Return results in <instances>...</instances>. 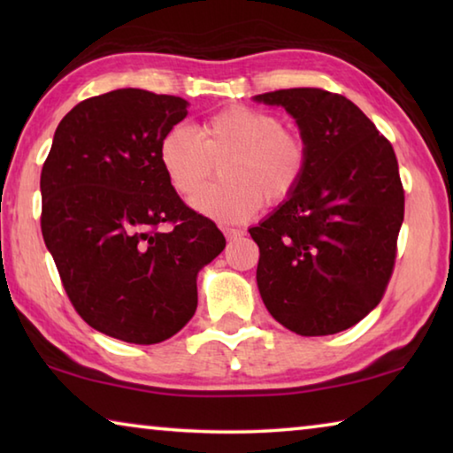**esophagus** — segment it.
Here are the masks:
<instances>
[{
	"mask_svg": "<svg viewBox=\"0 0 453 453\" xmlns=\"http://www.w3.org/2000/svg\"><path fill=\"white\" fill-rule=\"evenodd\" d=\"M224 234L227 237V242H235V240H242V237H243L242 229H234V227H226Z\"/></svg>",
	"mask_w": 453,
	"mask_h": 453,
	"instance_id": "esophagus-1",
	"label": "esophagus"
}]
</instances>
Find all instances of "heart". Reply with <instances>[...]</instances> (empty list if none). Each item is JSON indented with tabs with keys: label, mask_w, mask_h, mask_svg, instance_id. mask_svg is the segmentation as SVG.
<instances>
[{
	"label": "heart",
	"mask_w": 453,
	"mask_h": 453,
	"mask_svg": "<svg viewBox=\"0 0 453 453\" xmlns=\"http://www.w3.org/2000/svg\"><path fill=\"white\" fill-rule=\"evenodd\" d=\"M219 163L216 187L201 188ZM159 164L175 194L193 197L202 216L219 224H242L264 208L288 203L305 180L310 145L272 111L229 105L205 121L196 134L173 126L159 142Z\"/></svg>",
	"instance_id": "1"
}]
</instances>
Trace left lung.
<instances>
[{
  "instance_id": "obj_1",
  "label": "left lung",
  "mask_w": 453,
  "mask_h": 453,
  "mask_svg": "<svg viewBox=\"0 0 453 453\" xmlns=\"http://www.w3.org/2000/svg\"><path fill=\"white\" fill-rule=\"evenodd\" d=\"M310 145L305 180L288 203L251 227L267 311L300 335L356 326L394 273L403 186L392 143L348 97L319 88L275 89Z\"/></svg>"
}]
</instances>
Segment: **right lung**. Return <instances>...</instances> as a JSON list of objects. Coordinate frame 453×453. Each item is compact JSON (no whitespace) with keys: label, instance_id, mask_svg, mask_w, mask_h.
Instances as JSON below:
<instances>
[{"label":"right lung","instance_id":"obj_1","mask_svg":"<svg viewBox=\"0 0 453 453\" xmlns=\"http://www.w3.org/2000/svg\"><path fill=\"white\" fill-rule=\"evenodd\" d=\"M186 116V99L145 89L83 99L42 167V234L65 294L86 324L127 343L178 334L197 308V272L226 248L159 164V142Z\"/></svg>","mask_w":453,"mask_h":453}]
</instances>
